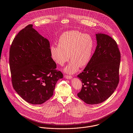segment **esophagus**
Returning <instances> with one entry per match:
<instances>
[{
  "mask_svg": "<svg viewBox=\"0 0 133 133\" xmlns=\"http://www.w3.org/2000/svg\"><path fill=\"white\" fill-rule=\"evenodd\" d=\"M65 78H66V79H71V78H72V76H70V75H65Z\"/></svg>",
  "mask_w": 133,
  "mask_h": 133,
  "instance_id": "1",
  "label": "esophagus"
}]
</instances>
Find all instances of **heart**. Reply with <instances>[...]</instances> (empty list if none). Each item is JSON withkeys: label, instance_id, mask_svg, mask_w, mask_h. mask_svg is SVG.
I'll list each match as a JSON object with an SVG mask.
<instances>
[{"label": "heart", "instance_id": "obj_1", "mask_svg": "<svg viewBox=\"0 0 133 133\" xmlns=\"http://www.w3.org/2000/svg\"><path fill=\"white\" fill-rule=\"evenodd\" d=\"M94 47L92 37L78 31H70L63 33L59 38L58 46L51 47L53 59L61 66L71 60L65 69L68 73L73 74L88 64ZM70 57H69V55Z\"/></svg>", "mask_w": 133, "mask_h": 133}]
</instances>
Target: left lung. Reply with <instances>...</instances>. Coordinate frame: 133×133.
Instances as JSON below:
<instances>
[{
    "instance_id": "left-lung-1",
    "label": "left lung",
    "mask_w": 133,
    "mask_h": 133,
    "mask_svg": "<svg viewBox=\"0 0 133 133\" xmlns=\"http://www.w3.org/2000/svg\"><path fill=\"white\" fill-rule=\"evenodd\" d=\"M95 52L82 73V83L77 95L86 104L101 103L114 93L119 82L121 54L116 41L105 34H96Z\"/></svg>"
}]
</instances>
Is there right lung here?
<instances>
[{
	"label": "right lung",
	"instance_id": "obj_1",
	"mask_svg": "<svg viewBox=\"0 0 133 133\" xmlns=\"http://www.w3.org/2000/svg\"><path fill=\"white\" fill-rule=\"evenodd\" d=\"M13 87L25 101L42 104L53 95L63 75L56 69L49 41L29 24L14 38L9 51Z\"/></svg>",
	"mask_w": 133,
	"mask_h": 133
}]
</instances>
